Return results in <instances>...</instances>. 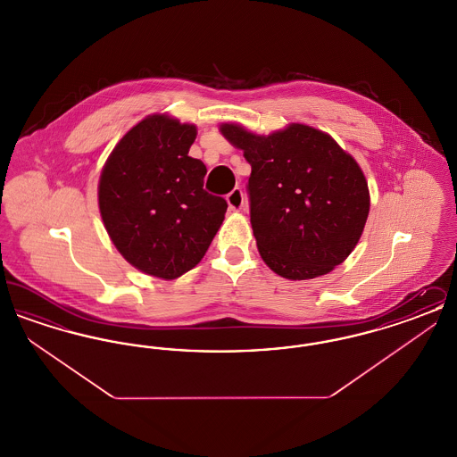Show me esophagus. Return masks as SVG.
<instances>
[{
	"instance_id": "obj_1",
	"label": "esophagus",
	"mask_w": 457,
	"mask_h": 457,
	"mask_svg": "<svg viewBox=\"0 0 457 457\" xmlns=\"http://www.w3.org/2000/svg\"><path fill=\"white\" fill-rule=\"evenodd\" d=\"M226 200H228V205H229L231 211H241L243 205H245L243 190H241V188H235L231 194H228Z\"/></svg>"
}]
</instances>
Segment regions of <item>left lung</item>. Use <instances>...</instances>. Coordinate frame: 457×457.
Returning <instances> with one entry per match:
<instances>
[{"label": "left lung", "instance_id": "obj_1", "mask_svg": "<svg viewBox=\"0 0 457 457\" xmlns=\"http://www.w3.org/2000/svg\"><path fill=\"white\" fill-rule=\"evenodd\" d=\"M220 133L252 166L246 192L263 262L281 278L304 281L346 261L370 211L358 162L330 135L300 123L267 137L224 123Z\"/></svg>", "mask_w": 457, "mask_h": 457}]
</instances>
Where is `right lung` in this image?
Here are the masks:
<instances>
[{"label":"right lung","instance_id":"1","mask_svg":"<svg viewBox=\"0 0 457 457\" xmlns=\"http://www.w3.org/2000/svg\"><path fill=\"white\" fill-rule=\"evenodd\" d=\"M196 129L166 114L135 125L112 149L99 179L109 238L138 270L176 279L216 237L228 204L204 190L205 164L188 155Z\"/></svg>","mask_w":457,"mask_h":457}]
</instances>
